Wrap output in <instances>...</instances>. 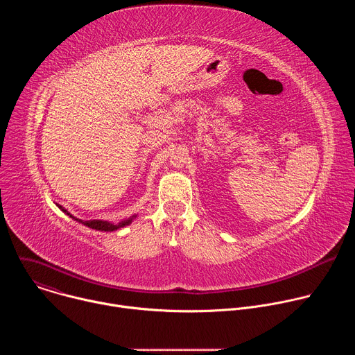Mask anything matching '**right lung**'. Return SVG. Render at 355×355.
<instances>
[{
    "label": "right lung",
    "instance_id": "add662e5",
    "mask_svg": "<svg viewBox=\"0 0 355 355\" xmlns=\"http://www.w3.org/2000/svg\"><path fill=\"white\" fill-rule=\"evenodd\" d=\"M56 205H58L59 209H62L66 215H69L71 219H74V220H77V222H80V223H83V225L91 227V229L101 230V232H112V230H118V229H121V227H123V226H128V225L132 222V219L136 216V215H133L132 218H125V219H122V220H119V222H116V223L110 222V220H107V219H94V218H92V219H81V218L76 216L74 214H71L66 207L58 204V202H56Z\"/></svg>",
    "mask_w": 355,
    "mask_h": 355
}]
</instances>
